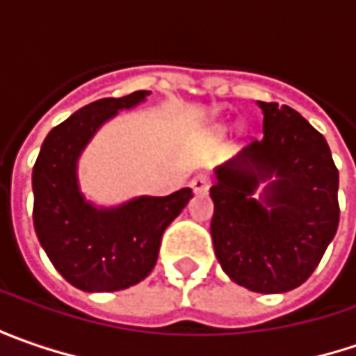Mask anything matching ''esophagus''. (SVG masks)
Wrapping results in <instances>:
<instances>
[{
	"label": "esophagus",
	"mask_w": 356,
	"mask_h": 356,
	"mask_svg": "<svg viewBox=\"0 0 356 356\" xmlns=\"http://www.w3.org/2000/svg\"><path fill=\"white\" fill-rule=\"evenodd\" d=\"M190 186H192L194 192H206V190L210 188V178H208V174H204V172L196 174V176L192 178Z\"/></svg>",
	"instance_id": "esophagus-1"
}]
</instances>
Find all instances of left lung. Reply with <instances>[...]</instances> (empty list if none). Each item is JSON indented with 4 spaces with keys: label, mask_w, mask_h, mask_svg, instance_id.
Listing matches in <instances>:
<instances>
[{
    "label": "left lung",
    "mask_w": 356,
    "mask_h": 356,
    "mask_svg": "<svg viewBox=\"0 0 356 356\" xmlns=\"http://www.w3.org/2000/svg\"><path fill=\"white\" fill-rule=\"evenodd\" d=\"M264 138L216 170L210 232L222 269L257 293H285L319 266L339 226V170L319 130L289 106L261 103ZM269 209L251 198L261 179Z\"/></svg>",
    "instance_id": "1"
}]
</instances>
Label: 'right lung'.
Masks as SVG:
<instances>
[{"label": "right lung", "instance_id": "right-lung-1", "mask_svg": "<svg viewBox=\"0 0 356 356\" xmlns=\"http://www.w3.org/2000/svg\"><path fill=\"white\" fill-rule=\"evenodd\" d=\"M148 95L136 90L83 106L49 132L35 160V234L51 264L76 289L118 291L143 281L156 264L164 229L194 196L182 188L170 196H140L115 210H97L79 192L76 158L95 130Z\"/></svg>", "mask_w": 356, "mask_h": 356}]
</instances>
